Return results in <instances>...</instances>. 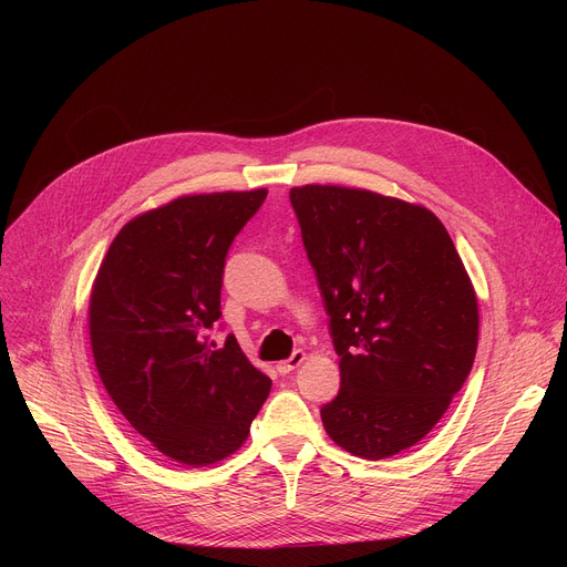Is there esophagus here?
<instances>
[{
    "label": "esophagus",
    "mask_w": 567,
    "mask_h": 567,
    "mask_svg": "<svg viewBox=\"0 0 567 567\" xmlns=\"http://www.w3.org/2000/svg\"><path fill=\"white\" fill-rule=\"evenodd\" d=\"M302 361H305V352H302V350H296L287 361H280V363H278V372H280V374H289V372H293Z\"/></svg>",
    "instance_id": "1"
}]
</instances>
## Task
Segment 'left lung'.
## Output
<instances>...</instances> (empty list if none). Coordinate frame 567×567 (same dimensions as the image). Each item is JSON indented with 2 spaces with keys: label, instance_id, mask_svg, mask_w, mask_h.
<instances>
[{
  "label": "left lung",
  "instance_id": "1",
  "mask_svg": "<svg viewBox=\"0 0 567 567\" xmlns=\"http://www.w3.org/2000/svg\"><path fill=\"white\" fill-rule=\"evenodd\" d=\"M289 199L341 357L322 426L352 455H396L442 420L471 372V280L422 206L341 186L291 188Z\"/></svg>",
  "mask_w": 567,
  "mask_h": 567
}]
</instances>
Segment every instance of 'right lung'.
Masks as SVG:
<instances>
[{"instance_id": "right-lung-1", "label": "right lung", "mask_w": 567, "mask_h": 567, "mask_svg": "<svg viewBox=\"0 0 567 567\" xmlns=\"http://www.w3.org/2000/svg\"><path fill=\"white\" fill-rule=\"evenodd\" d=\"M267 190L179 197L121 228L99 269L90 337L123 417L161 453L206 466L245 444L271 390L221 328L224 265Z\"/></svg>"}]
</instances>
